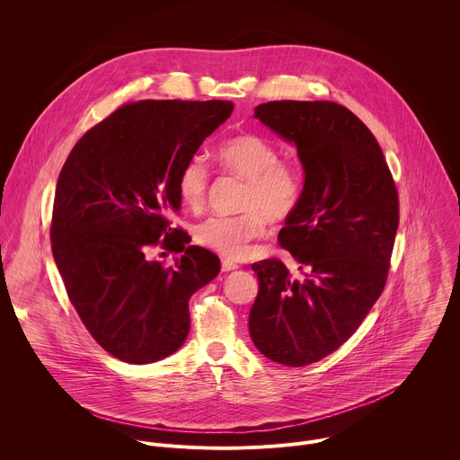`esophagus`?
<instances>
[{
	"label": "esophagus",
	"instance_id": "esophagus-1",
	"mask_svg": "<svg viewBox=\"0 0 460 460\" xmlns=\"http://www.w3.org/2000/svg\"><path fill=\"white\" fill-rule=\"evenodd\" d=\"M234 270H238V266H236V261H233V260H229V258H226V260H222V271H234Z\"/></svg>",
	"mask_w": 460,
	"mask_h": 460
}]
</instances>
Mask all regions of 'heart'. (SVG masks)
Listing matches in <instances>:
<instances>
[{
  "label": "heart",
  "mask_w": 460,
  "mask_h": 460,
  "mask_svg": "<svg viewBox=\"0 0 460 460\" xmlns=\"http://www.w3.org/2000/svg\"><path fill=\"white\" fill-rule=\"evenodd\" d=\"M220 167L242 180L243 215L209 217L194 227V240L227 258H243L251 242L264 236L266 220L282 222L300 206L304 180L300 169L286 160H279V149L260 135H238L218 147ZM209 171L202 156H190L178 174V192L181 202L202 208L208 192Z\"/></svg>",
  "instance_id": "b5f03b06"
}]
</instances>
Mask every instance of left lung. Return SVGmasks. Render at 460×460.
<instances>
[{"label": "left lung", "instance_id": "8db88e82", "mask_svg": "<svg viewBox=\"0 0 460 460\" xmlns=\"http://www.w3.org/2000/svg\"><path fill=\"white\" fill-rule=\"evenodd\" d=\"M296 147L304 192L279 242L298 261L252 264L258 295L249 335L273 362L302 367L339 349L378 300L399 227V194L371 130L335 102H268L254 109Z\"/></svg>", "mask_w": 460, "mask_h": 460}]
</instances>
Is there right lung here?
Listing matches in <instances>:
<instances>
[{"label": "right lung", "instance_id": "obj_1", "mask_svg": "<svg viewBox=\"0 0 460 460\" xmlns=\"http://www.w3.org/2000/svg\"><path fill=\"white\" fill-rule=\"evenodd\" d=\"M231 112L224 100L127 103L87 130L59 172L52 256L89 333L118 360L151 364L178 351L189 298L220 273V258L187 245L169 215L181 204L183 164ZM158 243L182 252L174 267L150 258Z\"/></svg>", "mask_w": 460, "mask_h": 460}]
</instances>
